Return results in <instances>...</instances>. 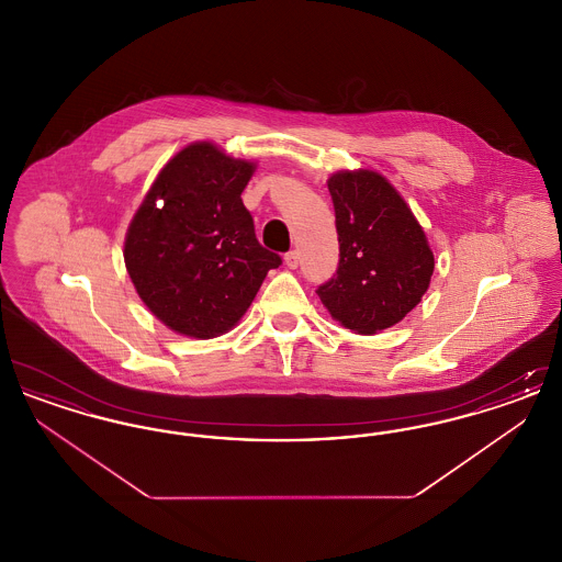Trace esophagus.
<instances>
[{
  "mask_svg": "<svg viewBox=\"0 0 562 562\" xmlns=\"http://www.w3.org/2000/svg\"><path fill=\"white\" fill-rule=\"evenodd\" d=\"M284 263H286V268H299V252H296V250H289V252L284 255Z\"/></svg>",
  "mask_w": 562,
  "mask_h": 562,
  "instance_id": "esophagus-1",
  "label": "esophagus"
}]
</instances>
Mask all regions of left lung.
I'll return each mask as SVG.
<instances>
[{
    "label": "left lung",
    "instance_id": "obj_1",
    "mask_svg": "<svg viewBox=\"0 0 562 562\" xmlns=\"http://www.w3.org/2000/svg\"><path fill=\"white\" fill-rule=\"evenodd\" d=\"M339 234V268L318 286L324 307L358 335H374L422 301L434 273L428 238L396 188L374 170L328 179Z\"/></svg>",
    "mask_w": 562,
    "mask_h": 562
}]
</instances>
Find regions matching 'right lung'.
<instances>
[{
	"mask_svg": "<svg viewBox=\"0 0 562 562\" xmlns=\"http://www.w3.org/2000/svg\"><path fill=\"white\" fill-rule=\"evenodd\" d=\"M255 168L209 140L191 143L161 168L133 216L128 276L149 312L179 335L232 330L282 263L257 240L241 202Z\"/></svg>",
	"mask_w": 562,
	"mask_h": 562,
	"instance_id": "right-lung-1",
	"label": "right lung"
}]
</instances>
